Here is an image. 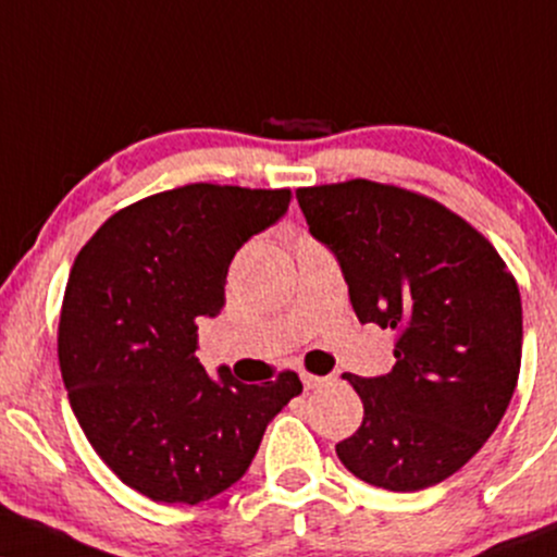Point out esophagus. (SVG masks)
<instances>
[{"label":"esophagus","mask_w":557,"mask_h":557,"mask_svg":"<svg viewBox=\"0 0 557 557\" xmlns=\"http://www.w3.org/2000/svg\"><path fill=\"white\" fill-rule=\"evenodd\" d=\"M300 379H304V386L306 388H319V386H324L332 376H311V373H304V376H300Z\"/></svg>","instance_id":"obj_1"}]
</instances>
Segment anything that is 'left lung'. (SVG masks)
<instances>
[{
  "mask_svg": "<svg viewBox=\"0 0 557 557\" xmlns=\"http://www.w3.org/2000/svg\"><path fill=\"white\" fill-rule=\"evenodd\" d=\"M360 324L397 332L392 373L352 376L363 425L337 457L368 485H438L491 438L521 366V296L498 251L420 194L355 178L298 189Z\"/></svg>",
  "mask_w": 557,
  "mask_h": 557,
  "instance_id": "8db88e82",
  "label": "left lung"
}]
</instances>
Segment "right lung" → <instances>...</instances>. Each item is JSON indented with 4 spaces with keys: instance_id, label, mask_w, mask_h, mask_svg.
Here are the masks:
<instances>
[{
    "instance_id": "add662e5",
    "label": "right lung",
    "mask_w": 557,
    "mask_h": 557,
    "mask_svg": "<svg viewBox=\"0 0 557 557\" xmlns=\"http://www.w3.org/2000/svg\"><path fill=\"white\" fill-rule=\"evenodd\" d=\"M290 189L191 184L106 220L83 246L59 319V366L79 428L124 485L199 504L244 478L298 373L244 384L197 360L199 319L225 306L246 240L285 218Z\"/></svg>"
}]
</instances>
